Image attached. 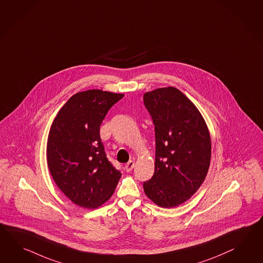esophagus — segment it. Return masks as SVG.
Returning a JSON list of instances; mask_svg holds the SVG:
<instances>
[{"mask_svg":"<svg viewBox=\"0 0 263 263\" xmlns=\"http://www.w3.org/2000/svg\"><path fill=\"white\" fill-rule=\"evenodd\" d=\"M135 166V161L134 160H129L128 162L125 164V166H124V169H125V171L126 172H130V171H132L133 170V168Z\"/></svg>","mask_w":263,"mask_h":263,"instance_id":"1","label":"esophagus"}]
</instances>
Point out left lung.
<instances>
[{"label":"left lung","instance_id":"8db88e82","mask_svg":"<svg viewBox=\"0 0 263 263\" xmlns=\"http://www.w3.org/2000/svg\"><path fill=\"white\" fill-rule=\"evenodd\" d=\"M155 126V172L143 182L149 199L172 208L190 199L202 184L211 160V139L194 103L175 87L143 95Z\"/></svg>","mask_w":263,"mask_h":263}]
</instances>
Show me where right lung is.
<instances>
[{
	"mask_svg": "<svg viewBox=\"0 0 263 263\" xmlns=\"http://www.w3.org/2000/svg\"><path fill=\"white\" fill-rule=\"evenodd\" d=\"M122 94L87 90L71 97L52 123L47 164L61 191L74 203L96 208L114 193L122 177L107 160L100 126Z\"/></svg>",
	"mask_w": 263,
	"mask_h": 263,
	"instance_id": "obj_1",
	"label": "right lung"
}]
</instances>
